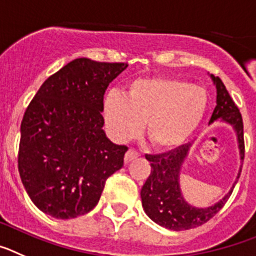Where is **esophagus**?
I'll return each instance as SVG.
<instances>
[{"instance_id":"obj_1","label":"esophagus","mask_w":256,"mask_h":256,"mask_svg":"<svg viewBox=\"0 0 256 256\" xmlns=\"http://www.w3.org/2000/svg\"><path fill=\"white\" fill-rule=\"evenodd\" d=\"M139 156V153L136 150H134V149H128L125 154V163H130L131 160H135Z\"/></svg>"}]
</instances>
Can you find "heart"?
Masks as SVG:
<instances>
[{"mask_svg": "<svg viewBox=\"0 0 256 256\" xmlns=\"http://www.w3.org/2000/svg\"><path fill=\"white\" fill-rule=\"evenodd\" d=\"M208 96L200 86L168 78L135 80L125 96L110 92L103 103L108 132L116 142L132 139L144 124V136L156 150L184 144L202 122Z\"/></svg>", "mask_w": 256, "mask_h": 256, "instance_id": "heart-1", "label": "heart"}]
</instances>
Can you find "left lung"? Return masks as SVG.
Returning <instances> with one entry per match:
<instances>
[{"instance_id":"left-lung-1","label":"left lung","mask_w":256,"mask_h":256,"mask_svg":"<svg viewBox=\"0 0 256 256\" xmlns=\"http://www.w3.org/2000/svg\"><path fill=\"white\" fill-rule=\"evenodd\" d=\"M210 78L217 88V106L212 114L209 124L220 118L234 128L241 160H244L245 142L244 122L240 110L234 104L222 80L214 75H210ZM188 150L190 144H184L167 153L145 156V158L150 162L152 172L140 191L142 208L152 220L174 231L195 228L213 218L223 208L230 195L232 194L234 184L237 182L241 174V171L238 172L234 186L222 200L208 208H195L185 202L178 182L180 170L188 156Z\"/></svg>"}]
</instances>
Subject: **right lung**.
<instances>
[{
    "mask_svg": "<svg viewBox=\"0 0 256 256\" xmlns=\"http://www.w3.org/2000/svg\"><path fill=\"white\" fill-rule=\"evenodd\" d=\"M128 68L124 62L76 58L50 75L28 106L18 167L32 202L70 220L98 204L106 180L124 166L128 146L106 136L103 96Z\"/></svg>",
    "mask_w": 256,
    "mask_h": 256,
    "instance_id": "add662e5",
    "label": "right lung"
}]
</instances>
